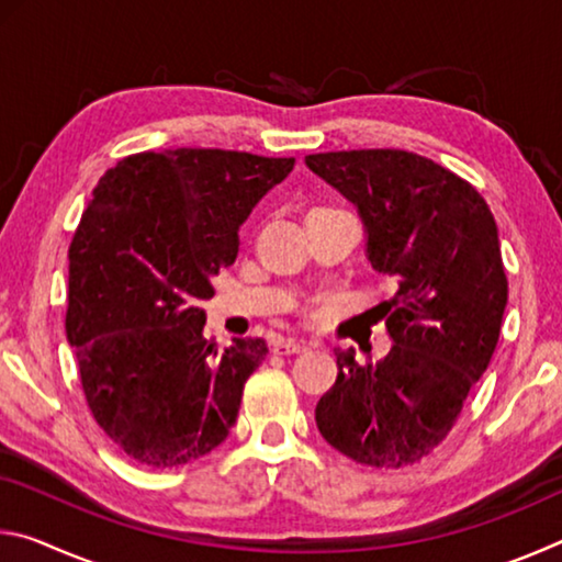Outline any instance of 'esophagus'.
Here are the masks:
<instances>
[{"label":"esophagus","mask_w":562,"mask_h":562,"mask_svg":"<svg viewBox=\"0 0 562 562\" xmlns=\"http://www.w3.org/2000/svg\"><path fill=\"white\" fill-rule=\"evenodd\" d=\"M307 349V341L302 339H274L272 341V351L274 355H300V351Z\"/></svg>","instance_id":"1"}]
</instances>
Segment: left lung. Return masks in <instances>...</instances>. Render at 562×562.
<instances>
[{
	"mask_svg": "<svg viewBox=\"0 0 562 562\" xmlns=\"http://www.w3.org/2000/svg\"><path fill=\"white\" fill-rule=\"evenodd\" d=\"M364 225V252L396 282L384 302L389 355L357 364L337 349V382L317 429L357 463L398 469L439 446L496 351L508 280L498 227L451 170L408 150L369 148L304 158Z\"/></svg>",
	"mask_w": 562,
	"mask_h": 562,
	"instance_id": "obj_1",
	"label": "left lung"
}]
</instances>
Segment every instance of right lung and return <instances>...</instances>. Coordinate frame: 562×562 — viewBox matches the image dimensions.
<instances>
[{
	"label": "right lung",
	"instance_id": "add662e5",
	"mask_svg": "<svg viewBox=\"0 0 562 562\" xmlns=\"http://www.w3.org/2000/svg\"><path fill=\"white\" fill-rule=\"evenodd\" d=\"M294 158L176 148L123 158L93 188L69 247L66 339L93 418L131 459L170 469L231 434L268 345L203 335V300L240 225Z\"/></svg>",
	"mask_w": 562,
	"mask_h": 562
}]
</instances>
